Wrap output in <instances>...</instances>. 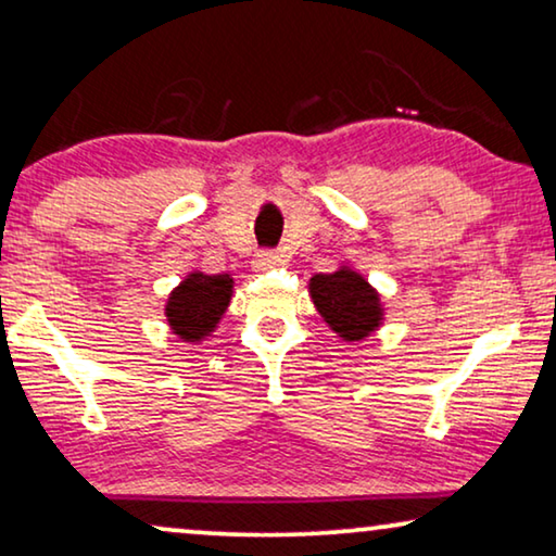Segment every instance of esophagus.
Wrapping results in <instances>:
<instances>
[{
    "instance_id": "1",
    "label": "esophagus",
    "mask_w": 556,
    "mask_h": 556,
    "mask_svg": "<svg viewBox=\"0 0 556 556\" xmlns=\"http://www.w3.org/2000/svg\"><path fill=\"white\" fill-rule=\"evenodd\" d=\"M281 260H279V254L277 252H271V250H262V252H256L254 254V269L256 271H264V269H271V267H277Z\"/></svg>"
}]
</instances>
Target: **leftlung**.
<instances>
[{
	"label": "left lung",
	"instance_id": "8db88e82",
	"mask_svg": "<svg viewBox=\"0 0 556 556\" xmlns=\"http://www.w3.org/2000/svg\"><path fill=\"white\" fill-rule=\"evenodd\" d=\"M309 294L327 325L346 342H359L382 321L379 294L367 279L352 269H337L334 275H314Z\"/></svg>",
	"mask_w": 556,
	"mask_h": 556
}]
</instances>
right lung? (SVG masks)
Here are the masks:
<instances>
[{
	"mask_svg": "<svg viewBox=\"0 0 556 556\" xmlns=\"http://www.w3.org/2000/svg\"><path fill=\"white\" fill-rule=\"evenodd\" d=\"M231 300L229 275H202L194 271L174 289L167 302V319L187 342H199L217 327Z\"/></svg>",
	"mask_w": 556,
	"mask_h": 556,
	"instance_id": "1",
	"label": "right lung"
}]
</instances>
